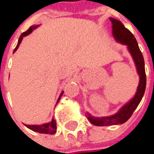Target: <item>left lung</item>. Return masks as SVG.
Instances as JSON below:
<instances>
[{
  "label": "left lung",
  "instance_id": "left-lung-1",
  "mask_svg": "<svg viewBox=\"0 0 154 154\" xmlns=\"http://www.w3.org/2000/svg\"><path fill=\"white\" fill-rule=\"evenodd\" d=\"M110 21L112 24V35L114 39L123 45L127 46V50L134 61L137 73L140 77V83L134 97L126 104H124L117 113L108 117H94L91 116L90 113H87L86 118L88 119V120L92 125L97 126L121 125L126 122L132 115L133 112L136 110L138 105L140 104L145 93L146 85L145 61L143 55L139 48L138 42L136 41V38L131 34V32L124 26V24L120 21L116 20L112 17L110 18Z\"/></svg>",
  "mask_w": 154,
  "mask_h": 154
}]
</instances>
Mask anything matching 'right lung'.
I'll return each instance as SVG.
<instances>
[{
	"label": "right lung",
	"instance_id": "1",
	"mask_svg": "<svg viewBox=\"0 0 154 154\" xmlns=\"http://www.w3.org/2000/svg\"><path fill=\"white\" fill-rule=\"evenodd\" d=\"M39 25H34V26H31L27 31L23 32V34L21 35V36H20V38H19V40H18V43H17V45H16V47H15V49H14V52H15L17 49L19 48V46H20V44H21V42L23 41V37L24 36H27L28 35H29L30 33H31L35 29H36L37 27H38ZM63 91L61 92V94L59 96L58 99H57V104L56 105L58 104V102L60 101V98H61V97L63 96ZM29 129H30L32 131H36V132H40V133H45V134H55L56 132H57V123H56V120L54 119V118L52 119V120L49 123H45V124H42V125H25Z\"/></svg>",
	"mask_w": 154,
	"mask_h": 154
}]
</instances>
